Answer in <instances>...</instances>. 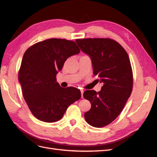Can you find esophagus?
Instances as JSON below:
<instances>
[{"mask_svg": "<svg viewBox=\"0 0 157 157\" xmlns=\"http://www.w3.org/2000/svg\"><path fill=\"white\" fill-rule=\"evenodd\" d=\"M84 90L83 89L80 90V92H81V98H83V93H84Z\"/></svg>", "mask_w": 157, "mask_h": 157, "instance_id": "34e87169", "label": "esophagus"}]
</instances>
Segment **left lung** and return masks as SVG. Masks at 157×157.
Instances as JSON below:
<instances>
[{"instance_id": "1", "label": "left lung", "mask_w": 157, "mask_h": 157, "mask_svg": "<svg viewBox=\"0 0 157 157\" xmlns=\"http://www.w3.org/2000/svg\"><path fill=\"white\" fill-rule=\"evenodd\" d=\"M76 42L91 58L97 82L103 84L98 92H84L92 105L84 114L85 120L94 127H104L119 115L131 95L133 72L129 56L118 42L108 38L79 39Z\"/></svg>"}]
</instances>
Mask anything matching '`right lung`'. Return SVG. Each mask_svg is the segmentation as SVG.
Wrapping results in <instances>:
<instances>
[{
  "mask_svg": "<svg viewBox=\"0 0 157 157\" xmlns=\"http://www.w3.org/2000/svg\"><path fill=\"white\" fill-rule=\"evenodd\" d=\"M80 52L74 41L61 39L39 42L25 52L18 79L27 105L37 119L58 121L68 107L81 98L78 88H64L56 82L65 61Z\"/></svg>",
  "mask_w": 157,
  "mask_h": 157,
  "instance_id": "add662e5",
  "label": "right lung"
}]
</instances>
